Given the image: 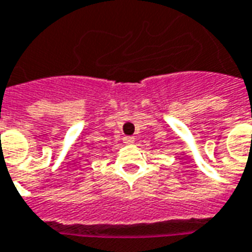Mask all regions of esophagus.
<instances>
[{
  "label": "esophagus",
  "instance_id": "1",
  "mask_svg": "<svg viewBox=\"0 0 252 252\" xmlns=\"http://www.w3.org/2000/svg\"><path fill=\"white\" fill-rule=\"evenodd\" d=\"M123 141H124L126 145H131L135 143V137H132V136H126V137L123 139Z\"/></svg>",
  "mask_w": 252,
  "mask_h": 252
}]
</instances>
